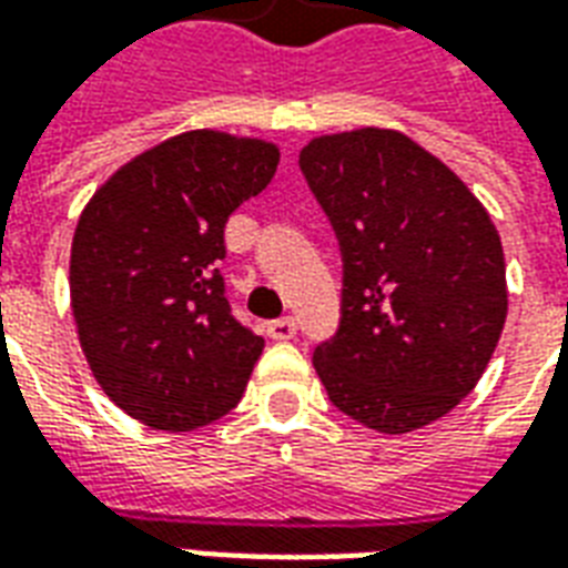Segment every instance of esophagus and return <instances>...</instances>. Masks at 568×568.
Returning <instances> with one entry per match:
<instances>
[{
  "label": "esophagus",
  "mask_w": 568,
  "mask_h": 568,
  "mask_svg": "<svg viewBox=\"0 0 568 568\" xmlns=\"http://www.w3.org/2000/svg\"><path fill=\"white\" fill-rule=\"evenodd\" d=\"M297 332V325L292 316H283V320H273L267 322V334H271L273 341H292Z\"/></svg>",
  "instance_id": "obj_1"
}]
</instances>
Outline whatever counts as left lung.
Wrapping results in <instances>:
<instances>
[{"mask_svg": "<svg viewBox=\"0 0 568 568\" xmlns=\"http://www.w3.org/2000/svg\"><path fill=\"white\" fill-rule=\"evenodd\" d=\"M301 170L344 252L341 332L313 353L325 393L383 435L435 423L475 389L505 328L496 224L402 130L313 136Z\"/></svg>", "mask_w": 568, "mask_h": 568, "instance_id": "left-lung-1", "label": "left lung"}]
</instances>
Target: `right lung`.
<instances>
[{
  "label": "right lung",
  "instance_id": "obj_1",
  "mask_svg": "<svg viewBox=\"0 0 568 568\" xmlns=\"http://www.w3.org/2000/svg\"><path fill=\"white\" fill-rule=\"evenodd\" d=\"M276 163V142L187 130L118 166L81 210L69 255L81 353L145 426L191 432L243 398L264 337L231 316L215 264L227 215Z\"/></svg>",
  "mask_w": 568,
  "mask_h": 568
}]
</instances>
